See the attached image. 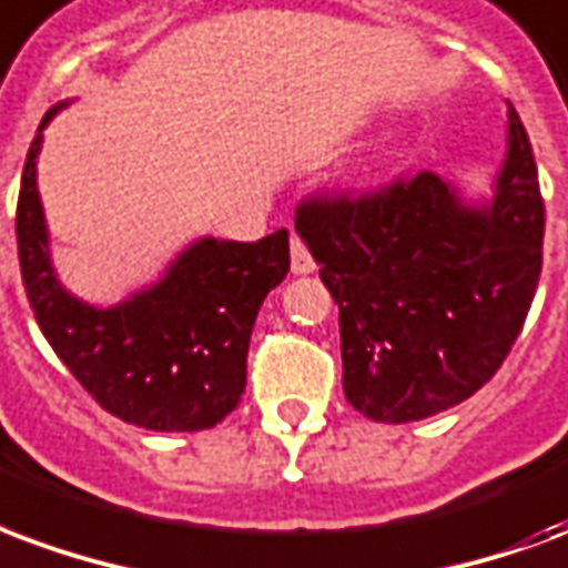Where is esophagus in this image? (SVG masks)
<instances>
[{
  "mask_svg": "<svg viewBox=\"0 0 568 568\" xmlns=\"http://www.w3.org/2000/svg\"><path fill=\"white\" fill-rule=\"evenodd\" d=\"M316 271V258L310 255L306 243L301 237H292V273H313Z\"/></svg>",
  "mask_w": 568,
  "mask_h": 568,
  "instance_id": "1",
  "label": "esophagus"
}]
</instances>
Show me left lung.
Instances as JSON below:
<instances>
[{
  "label": "left lung",
  "mask_w": 568,
  "mask_h": 568,
  "mask_svg": "<svg viewBox=\"0 0 568 568\" xmlns=\"http://www.w3.org/2000/svg\"><path fill=\"white\" fill-rule=\"evenodd\" d=\"M295 229L339 306L346 400L385 424L443 413L503 367L539 285L545 201L527 129L508 108L485 207L418 171L361 195H310Z\"/></svg>",
  "instance_id": "1"
}]
</instances>
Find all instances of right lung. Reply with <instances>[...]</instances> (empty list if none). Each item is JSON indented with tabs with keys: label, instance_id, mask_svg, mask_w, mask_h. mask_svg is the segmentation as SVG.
Segmentation results:
<instances>
[{
	"label": "right lung",
	"instance_id": "add662e5",
	"mask_svg": "<svg viewBox=\"0 0 568 568\" xmlns=\"http://www.w3.org/2000/svg\"><path fill=\"white\" fill-rule=\"evenodd\" d=\"M60 108L44 113L41 129ZM38 150L41 134L29 146L20 180L17 255L41 334L92 400L125 424L165 434L220 424L246 388V352L262 301L292 264L288 231L255 243L204 237L159 285L95 310L71 297L50 267L36 189Z\"/></svg>",
	"mask_w": 568,
	"mask_h": 568
}]
</instances>
